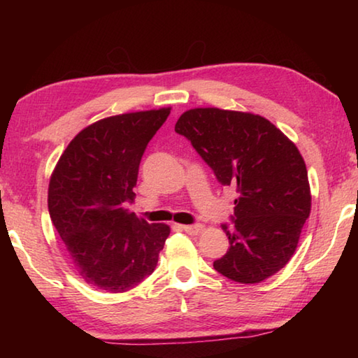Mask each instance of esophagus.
Instances as JSON below:
<instances>
[{
	"mask_svg": "<svg viewBox=\"0 0 358 358\" xmlns=\"http://www.w3.org/2000/svg\"><path fill=\"white\" fill-rule=\"evenodd\" d=\"M202 229H203V226L202 224H187V226H183V230L186 234H189V235H197V234H201L202 232Z\"/></svg>",
	"mask_w": 358,
	"mask_h": 358,
	"instance_id": "1",
	"label": "esophagus"
}]
</instances>
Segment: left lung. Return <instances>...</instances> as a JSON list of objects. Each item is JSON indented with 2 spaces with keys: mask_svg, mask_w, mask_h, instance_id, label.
I'll use <instances>...</instances> for the list:
<instances>
[{
  "mask_svg": "<svg viewBox=\"0 0 358 358\" xmlns=\"http://www.w3.org/2000/svg\"><path fill=\"white\" fill-rule=\"evenodd\" d=\"M175 132L186 137L221 186L237 192L229 251L213 262L217 273L254 284L280 271L294 256L311 211L305 161L295 145L259 115L192 108Z\"/></svg>",
  "mask_w": 358,
  "mask_h": 358,
  "instance_id": "left-lung-1",
  "label": "left lung"
}]
</instances>
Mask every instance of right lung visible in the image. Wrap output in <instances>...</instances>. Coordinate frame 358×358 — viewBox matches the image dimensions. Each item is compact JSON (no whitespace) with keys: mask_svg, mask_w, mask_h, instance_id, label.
<instances>
[{"mask_svg":"<svg viewBox=\"0 0 358 358\" xmlns=\"http://www.w3.org/2000/svg\"><path fill=\"white\" fill-rule=\"evenodd\" d=\"M171 108L108 117L72 138L48 185V213L83 281L126 292L153 273L171 229L131 213L138 166Z\"/></svg>","mask_w":358,"mask_h":358,"instance_id":"obj_1","label":"right lung"}]
</instances>
